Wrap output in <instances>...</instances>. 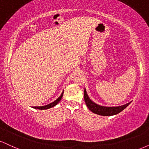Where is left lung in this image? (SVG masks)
Here are the masks:
<instances>
[{
	"label": "left lung",
	"mask_w": 149,
	"mask_h": 149,
	"mask_svg": "<svg viewBox=\"0 0 149 149\" xmlns=\"http://www.w3.org/2000/svg\"><path fill=\"white\" fill-rule=\"evenodd\" d=\"M84 100L86 104L87 107L92 112L94 113L98 114L100 116H113L116 114L119 113L120 112L124 110L126 107L129 105L131 102L125 104V105L120 106V107H103V106L98 105V104H95L89 98L88 94H87L86 90L85 89L84 90Z\"/></svg>",
	"instance_id": "8db88e82"
}]
</instances>
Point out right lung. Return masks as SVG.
Segmentation results:
<instances>
[{"label": "right lung", "mask_w": 149, "mask_h": 149, "mask_svg": "<svg viewBox=\"0 0 149 149\" xmlns=\"http://www.w3.org/2000/svg\"><path fill=\"white\" fill-rule=\"evenodd\" d=\"M63 93H64V91H63L62 93H61V95L59 96L58 98L54 102H52V103L47 104V105L46 106H42V107H33V108H34V109H40V110H44V109H50V108H52L54 107V106H56L57 104L59 103V102H60L61 98H62L63 97Z\"/></svg>", "instance_id": "obj_1"}]
</instances>
